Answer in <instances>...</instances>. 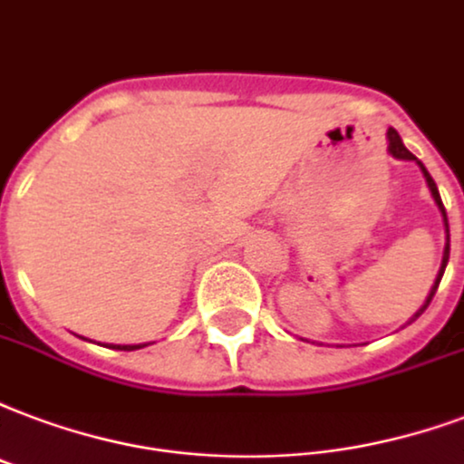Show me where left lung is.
<instances>
[{"label": "left lung", "mask_w": 464, "mask_h": 464, "mask_svg": "<svg viewBox=\"0 0 464 464\" xmlns=\"http://www.w3.org/2000/svg\"><path fill=\"white\" fill-rule=\"evenodd\" d=\"M386 141H389V149H386V151L392 153L393 159H399V161H416L418 163V169H420V173H423V179H426L428 190H430L435 205H438V210H440V215H443V225H445V249H443V261H440V269H438V276H435L433 285H430V291H428L423 305H420V308H418V311L413 313V318H411L409 323H406V325H411V323H413V320H416V318H420V315H423V311H426L428 305H430L435 291H438V284H440V278H443L445 266H448V259H450V227H448V215H445V208H443V200H440V193H438V186H435V180L430 179V173H428L426 166L418 161L416 156H413V153H411L409 149L403 146L401 137H399V131H396V129H393V127H389V131H386Z\"/></svg>", "instance_id": "1"}]
</instances>
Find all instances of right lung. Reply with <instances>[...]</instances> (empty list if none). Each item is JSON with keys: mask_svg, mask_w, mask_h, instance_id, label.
I'll use <instances>...</instances> for the list:
<instances>
[{"mask_svg": "<svg viewBox=\"0 0 464 464\" xmlns=\"http://www.w3.org/2000/svg\"><path fill=\"white\" fill-rule=\"evenodd\" d=\"M110 347H112V350L131 352V350H141V347H146V344H110Z\"/></svg>", "mask_w": 464, "mask_h": 464, "instance_id": "right-lung-1", "label": "right lung"}]
</instances>
